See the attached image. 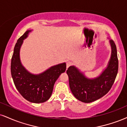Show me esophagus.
<instances>
[{
  "label": "esophagus",
  "instance_id": "34e87169",
  "mask_svg": "<svg viewBox=\"0 0 127 127\" xmlns=\"http://www.w3.org/2000/svg\"><path fill=\"white\" fill-rule=\"evenodd\" d=\"M72 64V62H70V61H68L66 63V65H67V68H68V67H70V65Z\"/></svg>",
  "mask_w": 127,
  "mask_h": 127
}]
</instances>
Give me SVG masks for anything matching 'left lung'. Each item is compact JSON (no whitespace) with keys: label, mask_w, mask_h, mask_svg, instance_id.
Listing matches in <instances>:
<instances>
[{"label":"left lung","mask_w":127,"mask_h":127,"mask_svg":"<svg viewBox=\"0 0 127 127\" xmlns=\"http://www.w3.org/2000/svg\"><path fill=\"white\" fill-rule=\"evenodd\" d=\"M112 47L111 58L108 67L102 74L94 79H87L74 66L67 70L71 92L76 99L85 103L96 100L110 91L117 77L118 59L117 47L113 40L110 41Z\"/></svg>","instance_id":"1"}]
</instances>
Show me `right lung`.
Masks as SVG:
<instances>
[{"mask_svg": "<svg viewBox=\"0 0 127 127\" xmlns=\"http://www.w3.org/2000/svg\"><path fill=\"white\" fill-rule=\"evenodd\" d=\"M30 32V30L27 31L15 44L11 59V74L15 87L24 98L32 103H42L51 96L55 82L65 71L66 64L54 65L38 75L27 71L20 62L19 50L23 39Z\"/></svg>", "mask_w": 127, "mask_h": 127, "instance_id": "1", "label": "right lung"}]
</instances>
